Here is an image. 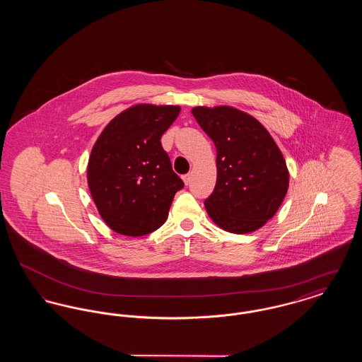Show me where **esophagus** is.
I'll use <instances>...</instances> for the list:
<instances>
[{
  "label": "esophagus",
  "instance_id": "esophagus-1",
  "mask_svg": "<svg viewBox=\"0 0 362 362\" xmlns=\"http://www.w3.org/2000/svg\"><path fill=\"white\" fill-rule=\"evenodd\" d=\"M183 182H185L186 186H189V183H191V175H189V173L183 175Z\"/></svg>",
  "mask_w": 362,
  "mask_h": 362
}]
</instances>
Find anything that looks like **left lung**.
<instances>
[{
	"label": "left lung",
	"instance_id": "obj_1",
	"mask_svg": "<svg viewBox=\"0 0 362 362\" xmlns=\"http://www.w3.org/2000/svg\"><path fill=\"white\" fill-rule=\"evenodd\" d=\"M194 118L217 149V182L205 199L210 218L230 233L266 224L289 187L285 158L254 117L233 107H194Z\"/></svg>",
	"mask_w": 362,
	"mask_h": 362
}]
</instances>
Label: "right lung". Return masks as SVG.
Masks as SVG:
<instances>
[{"label":"right lung","mask_w":362,"mask_h":362,"mask_svg":"<svg viewBox=\"0 0 362 362\" xmlns=\"http://www.w3.org/2000/svg\"><path fill=\"white\" fill-rule=\"evenodd\" d=\"M179 105L137 104L104 127L88 161V186L104 223L126 236L152 233L165 223L185 187L161 146Z\"/></svg>","instance_id":"1"}]
</instances>
